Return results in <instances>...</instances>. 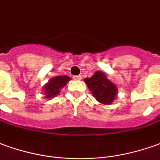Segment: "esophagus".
I'll list each match as a JSON object with an SVG mask.
<instances>
[{
	"mask_svg": "<svg viewBox=\"0 0 160 160\" xmlns=\"http://www.w3.org/2000/svg\"><path fill=\"white\" fill-rule=\"evenodd\" d=\"M73 79L74 80H81L82 79V76H74Z\"/></svg>",
	"mask_w": 160,
	"mask_h": 160,
	"instance_id": "34e87169",
	"label": "esophagus"
}]
</instances>
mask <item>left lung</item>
Masks as SVG:
<instances>
[{
    "label": "left lung",
    "instance_id": "8db88e82",
    "mask_svg": "<svg viewBox=\"0 0 160 160\" xmlns=\"http://www.w3.org/2000/svg\"><path fill=\"white\" fill-rule=\"evenodd\" d=\"M84 82L96 99L101 103L111 104L117 96V87L101 71H97L91 78H85Z\"/></svg>",
    "mask_w": 160,
    "mask_h": 160
}]
</instances>
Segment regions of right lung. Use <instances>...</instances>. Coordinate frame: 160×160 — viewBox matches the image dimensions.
<instances>
[{
	"label": "right lung",
	"instance_id": "add662e5",
	"mask_svg": "<svg viewBox=\"0 0 160 160\" xmlns=\"http://www.w3.org/2000/svg\"><path fill=\"white\" fill-rule=\"evenodd\" d=\"M70 80V78L68 76H60L55 77L48 81L43 87L44 94L46 98H51L56 97L60 92V89L65 86V84Z\"/></svg>",
	"mask_w": 160,
	"mask_h": 160
}]
</instances>
